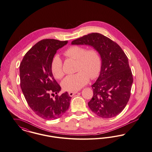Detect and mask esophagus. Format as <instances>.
I'll return each mask as SVG.
<instances>
[{
	"label": "esophagus",
	"instance_id": "obj_1",
	"mask_svg": "<svg viewBox=\"0 0 152 152\" xmlns=\"http://www.w3.org/2000/svg\"><path fill=\"white\" fill-rule=\"evenodd\" d=\"M77 91H73V92H69L68 94H69V95L70 96H73L75 94H77Z\"/></svg>",
	"mask_w": 152,
	"mask_h": 152
}]
</instances>
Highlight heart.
I'll return each instance as SVG.
<instances>
[{"mask_svg": "<svg viewBox=\"0 0 152 152\" xmlns=\"http://www.w3.org/2000/svg\"><path fill=\"white\" fill-rule=\"evenodd\" d=\"M64 55L76 60L77 73L67 76L63 80V89L73 92L81 89L92 79L96 78L102 68V59L98 51L95 49H87L79 45H73L66 49ZM50 70L54 77L61 79L64 75L63 61L58 55H55L50 63Z\"/></svg>", "mask_w": 152, "mask_h": 152, "instance_id": "1", "label": "heart"}]
</instances>
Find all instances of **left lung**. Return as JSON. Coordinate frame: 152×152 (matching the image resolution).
Masks as SVG:
<instances>
[{
    "label": "left lung",
    "mask_w": 152,
    "mask_h": 152,
    "mask_svg": "<svg viewBox=\"0 0 152 152\" xmlns=\"http://www.w3.org/2000/svg\"><path fill=\"white\" fill-rule=\"evenodd\" d=\"M71 44L91 46L101 57L100 73L91 86L94 95L88 103L89 108L102 118L118 115L129 100L133 82L125 52L115 42L98 33L83 36L73 40Z\"/></svg>",
    "instance_id": "left-lung-1"
}]
</instances>
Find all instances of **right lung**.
<instances>
[{
	"instance_id": "add662e5",
	"label": "right lung",
	"mask_w": 152,
	"mask_h": 152,
	"mask_svg": "<svg viewBox=\"0 0 152 152\" xmlns=\"http://www.w3.org/2000/svg\"><path fill=\"white\" fill-rule=\"evenodd\" d=\"M67 43V41L42 39L25 54L20 64V84L27 104L36 114L45 119L60 118L70 105L71 97L67 92L58 95L61 87L50 70L57 50Z\"/></svg>"
}]
</instances>
